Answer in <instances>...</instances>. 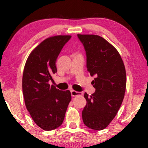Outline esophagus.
<instances>
[{"mask_svg":"<svg viewBox=\"0 0 148 148\" xmlns=\"http://www.w3.org/2000/svg\"><path fill=\"white\" fill-rule=\"evenodd\" d=\"M71 96H82V94H83L82 92H76V91H75V90H71Z\"/></svg>","mask_w":148,"mask_h":148,"instance_id":"34e87169","label":"esophagus"}]
</instances>
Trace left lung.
Returning a JSON list of instances; mask_svg holds the SVG:
<instances>
[{"label":"left lung","mask_w":148,"mask_h":148,"mask_svg":"<svg viewBox=\"0 0 148 148\" xmlns=\"http://www.w3.org/2000/svg\"><path fill=\"white\" fill-rule=\"evenodd\" d=\"M84 46L87 68L96 89L84 98L86 106L82 111L84 124L100 131L106 128L116 116L122 104L126 90V71L122 58L112 44L97 35L77 34Z\"/></svg>","instance_id":"left-lung-1"}]
</instances>
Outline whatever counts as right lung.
Segmentation results:
<instances>
[{
	"label": "right lung",
	"mask_w": 148,
	"mask_h": 148,
	"mask_svg": "<svg viewBox=\"0 0 148 148\" xmlns=\"http://www.w3.org/2000/svg\"><path fill=\"white\" fill-rule=\"evenodd\" d=\"M71 36L46 38L32 50L24 67L22 89L27 110L36 125L45 131L60 127L71 100L69 90L56 89L49 81L57 71L58 54Z\"/></svg>",
	"instance_id": "add662e5"
}]
</instances>
